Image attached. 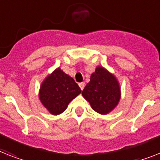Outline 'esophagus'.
Returning a JSON list of instances; mask_svg holds the SVG:
<instances>
[{
    "instance_id": "esophagus-1",
    "label": "esophagus",
    "mask_w": 160,
    "mask_h": 160,
    "mask_svg": "<svg viewBox=\"0 0 160 160\" xmlns=\"http://www.w3.org/2000/svg\"><path fill=\"white\" fill-rule=\"evenodd\" d=\"M79 86H80V88H81V90H83L84 88V86H85V84H84V82H81L79 84Z\"/></svg>"
}]
</instances>
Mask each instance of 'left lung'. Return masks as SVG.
I'll return each mask as SVG.
<instances>
[{
  "instance_id": "obj_1",
  "label": "left lung",
  "mask_w": 160,
  "mask_h": 160,
  "mask_svg": "<svg viewBox=\"0 0 160 160\" xmlns=\"http://www.w3.org/2000/svg\"><path fill=\"white\" fill-rule=\"evenodd\" d=\"M84 98L95 111L107 115L118 105L120 88L116 78L102 67H98L91 75L90 81L82 91Z\"/></svg>"
}]
</instances>
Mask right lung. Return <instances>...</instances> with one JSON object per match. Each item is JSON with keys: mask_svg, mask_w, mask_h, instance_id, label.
Returning a JSON list of instances; mask_svg holds the SVG:
<instances>
[{"mask_svg": "<svg viewBox=\"0 0 160 160\" xmlns=\"http://www.w3.org/2000/svg\"><path fill=\"white\" fill-rule=\"evenodd\" d=\"M80 92L81 89L73 78L58 68L43 81L39 98L52 115H59Z\"/></svg>", "mask_w": 160, "mask_h": 160, "instance_id": "right-lung-1", "label": "right lung"}]
</instances>
